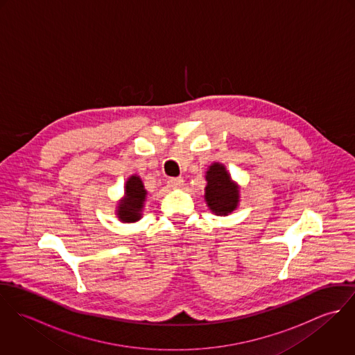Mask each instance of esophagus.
Returning a JSON list of instances; mask_svg holds the SVG:
<instances>
[{"instance_id":"1","label":"esophagus","mask_w":355,"mask_h":355,"mask_svg":"<svg viewBox=\"0 0 355 355\" xmlns=\"http://www.w3.org/2000/svg\"><path fill=\"white\" fill-rule=\"evenodd\" d=\"M168 186L171 189H180L183 186V179L182 178H171L168 180Z\"/></svg>"}]
</instances>
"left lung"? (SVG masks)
Returning <instances> with one entry per match:
<instances>
[{"mask_svg": "<svg viewBox=\"0 0 355 355\" xmlns=\"http://www.w3.org/2000/svg\"><path fill=\"white\" fill-rule=\"evenodd\" d=\"M206 182L205 200L213 213L227 216L236 209L239 203V187L232 182L223 164L214 162L209 166Z\"/></svg>", "mask_w": 355, "mask_h": 355, "instance_id": "8db88e82", "label": "left lung"}]
</instances>
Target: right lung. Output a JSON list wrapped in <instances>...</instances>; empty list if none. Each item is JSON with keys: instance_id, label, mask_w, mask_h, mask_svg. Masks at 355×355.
I'll use <instances>...</instances> for the list:
<instances>
[{"instance_id": "add662e5", "label": "right lung", "mask_w": 355, "mask_h": 355, "mask_svg": "<svg viewBox=\"0 0 355 355\" xmlns=\"http://www.w3.org/2000/svg\"><path fill=\"white\" fill-rule=\"evenodd\" d=\"M125 196L117 206V217L123 223H134L141 218L146 200V190L139 176L132 175L125 183Z\"/></svg>"}]
</instances>
